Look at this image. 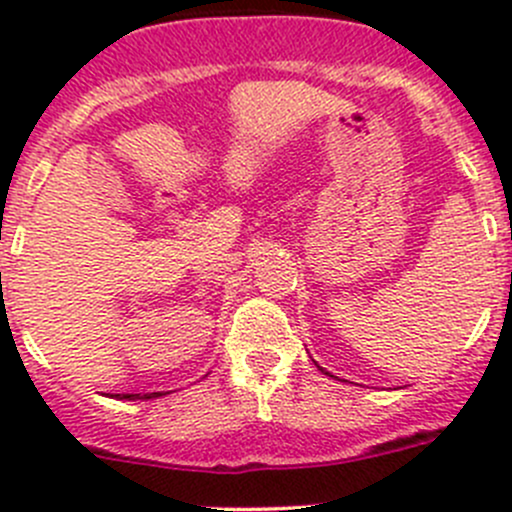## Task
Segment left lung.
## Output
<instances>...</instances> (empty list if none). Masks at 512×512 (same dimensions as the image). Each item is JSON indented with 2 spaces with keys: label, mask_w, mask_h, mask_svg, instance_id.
Returning <instances> with one entry per match:
<instances>
[{
  "label": "left lung",
  "mask_w": 512,
  "mask_h": 512,
  "mask_svg": "<svg viewBox=\"0 0 512 512\" xmlns=\"http://www.w3.org/2000/svg\"><path fill=\"white\" fill-rule=\"evenodd\" d=\"M319 369H322V366H319ZM322 371H324V369H322Z\"/></svg>",
  "instance_id": "obj_1"
}]
</instances>
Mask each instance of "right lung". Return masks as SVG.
Segmentation results:
<instances>
[{
  "label": "right lung",
  "instance_id": "1",
  "mask_svg": "<svg viewBox=\"0 0 512 512\" xmlns=\"http://www.w3.org/2000/svg\"><path fill=\"white\" fill-rule=\"evenodd\" d=\"M158 396H165L163 391H153V394H116V399H126V401H148V399H158Z\"/></svg>",
  "mask_w": 512,
  "mask_h": 512
}]
</instances>
